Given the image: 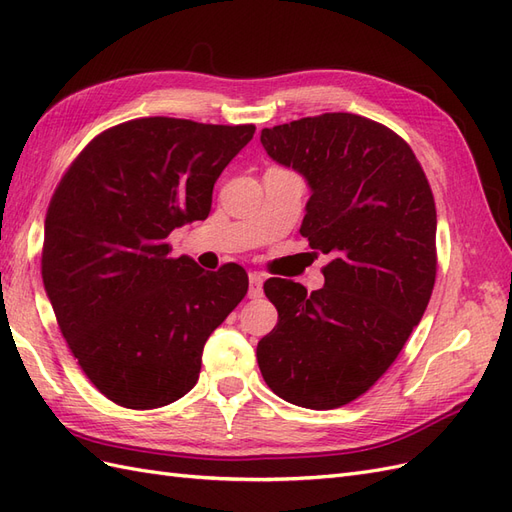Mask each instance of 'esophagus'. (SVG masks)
Instances as JSON below:
<instances>
[{"label":"esophagus","mask_w":512,"mask_h":512,"mask_svg":"<svg viewBox=\"0 0 512 512\" xmlns=\"http://www.w3.org/2000/svg\"><path fill=\"white\" fill-rule=\"evenodd\" d=\"M262 282H265V280H262V275L258 271L250 273V297L252 299H256L262 294Z\"/></svg>","instance_id":"34e87169"}]
</instances>
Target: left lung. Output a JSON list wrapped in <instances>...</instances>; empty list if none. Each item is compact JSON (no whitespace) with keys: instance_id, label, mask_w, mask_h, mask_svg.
<instances>
[{"instance_id":"left-lung-1","label":"left lung","mask_w":512,"mask_h":512,"mask_svg":"<svg viewBox=\"0 0 512 512\" xmlns=\"http://www.w3.org/2000/svg\"><path fill=\"white\" fill-rule=\"evenodd\" d=\"M269 156L301 173L312 196L301 224L331 254L324 286L265 282L277 324L256 356L269 389L312 410L346 406L393 365L436 284V203L410 145L352 113L265 128Z\"/></svg>"}]
</instances>
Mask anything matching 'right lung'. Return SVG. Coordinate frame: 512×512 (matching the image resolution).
I'll return each instance as SVG.
<instances>
[{"label":"right lung","mask_w":512,"mask_h":512,"mask_svg":"<svg viewBox=\"0 0 512 512\" xmlns=\"http://www.w3.org/2000/svg\"><path fill=\"white\" fill-rule=\"evenodd\" d=\"M254 123L143 117L100 132L61 177L44 222L42 282L96 389L130 410L194 389L207 337L247 292L237 262L170 256V232L207 220L213 185Z\"/></svg>","instance_id":"1"}]
</instances>
